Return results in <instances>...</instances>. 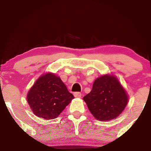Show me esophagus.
I'll list each match as a JSON object with an SVG mask.
<instances>
[{"mask_svg":"<svg viewBox=\"0 0 151 151\" xmlns=\"http://www.w3.org/2000/svg\"><path fill=\"white\" fill-rule=\"evenodd\" d=\"M74 96H75V98H81L82 93L80 92H75L74 93Z\"/></svg>","mask_w":151,"mask_h":151,"instance_id":"34e87169","label":"esophagus"}]
</instances>
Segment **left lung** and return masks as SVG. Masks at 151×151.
I'll return each mask as SVG.
<instances>
[{"label":"left lung","mask_w":151,"mask_h":151,"mask_svg":"<svg viewBox=\"0 0 151 151\" xmlns=\"http://www.w3.org/2000/svg\"><path fill=\"white\" fill-rule=\"evenodd\" d=\"M83 100L96 119L108 121L122 113L128 103V96L116 76L105 74L95 80L92 89Z\"/></svg>","instance_id":"left-lung-1"}]
</instances>
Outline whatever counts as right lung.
Returning a JSON list of instances; mask_svg holds the SVG:
<instances>
[{"label":"right lung","mask_w":151,"mask_h":151,"mask_svg":"<svg viewBox=\"0 0 151 151\" xmlns=\"http://www.w3.org/2000/svg\"><path fill=\"white\" fill-rule=\"evenodd\" d=\"M73 99L61 78L50 72L41 76L27 95L34 114L46 120L57 118Z\"/></svg>","instance_id":"obj_1"}]
</instances>
